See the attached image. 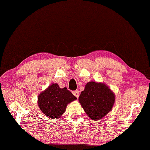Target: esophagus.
Masks as SVG:
<instances>
[{
  "label": "esophagus",
  "instance_id": "1",
  "mask_svg": "<svg viewBox=\"0 0 150 150\" xmlns=\"http://www.w3.org/2000/svg\"><path fill=\"white\" fill-rule=\"evenodd\" d=\"M72 93H73V94H74L75 96L76 97V98H79V91H73L72 92Z\"/></svg>",
  "mask_w": 150,
  "mask_h": 150
}]
</instances>
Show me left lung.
<instances>
[{
    "instance_id": "obj_1",
    "label": "left lung",
    "mask_w": 150,
    "mask_h": 150,
    "mask_svg": "<svg viewBox=\"0 0 150 150\" xmlns=\"http://www.w3.org/2000/svg\"><path fill=\"white\" fill-rule=\"evenodd\" d=\"M115 94L105 84L88 82L81 92L79 101L86 114L92 120H100L112 110Z\"/></svg>"
}]
</instances>
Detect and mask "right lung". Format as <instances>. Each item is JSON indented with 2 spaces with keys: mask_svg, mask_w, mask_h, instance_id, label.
Segmentation results:
<instances>
[{
  "mask_svg": "<svg viewBox=\"0 0 150 150\" xmlns=\"http://www.w3.org/2000/svg\"><path fill=\"white\" fill-rule=\"evenodd\" d=\"M75 99L67 87L61 89L58 84L52 83L38 96V105L46 116L56 119L64 113L67 104Z\"/></svg>",
  "mask_w": 150,
  "mask_h": 150,
  "instance_id": "obj_1",
  "label": "right lung"
}]
</instances>
